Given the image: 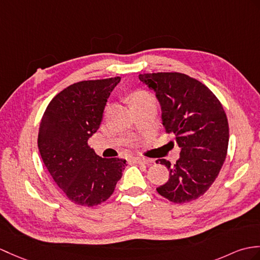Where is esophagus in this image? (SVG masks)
I'll return each instance as SVG.
<instances>
[{"instance_id": "34e87169", "label": "esophagus", "mask_w": 260, "mask_h": 260, "mask_svg": "<svg viewBox=\"0 0 260 260\" xmlns=\"http://www.w3.org/2000/svg\"><path fill=\"white\" fill-rule=\"evenodd\" d=\"M133 162H135V164H148L149 160L142 157H136V158H133Z\"/></svg>"}]
</instances>
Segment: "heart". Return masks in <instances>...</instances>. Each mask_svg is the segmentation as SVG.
I'll list each match as a JSON object with an SVG mask.
<instances>
[{
	"label": "heart",
	"mask_w": 260,
	"mask_h": 260,
	"mask_svg": "<svg viewBox=\"0 0 260 260\" xmlns=\"http://www.w3.org/2000/svg\"><path fill=\"white\" fill-rule=\"evenodd\" d=\"M150 101H155V100L152 95L147 92H145V90H138V92H136L134 95H133V99H132L133 105L143 104V103L150 102Z\"/></svg>",
	"instance_id": "1"
}]
</instances>
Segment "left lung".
<instances>
[{"label":"left lung","mask_w":260,"mask_h":260,"mask_svg":"<svg viewBox=\"0 0 260 260\" xmlns=\"http://www.w3.org/2000/svg\"><path fill=\"white\" fill-rule=\"evenodd\" d=\"M138 78L155 92L162 125L174 133L180 148L176 164L160 159L170 179L156 190L176 204L194 201L212 186L226 159L229 127L224 108L212 90L186 74L149 73Z\"/></svg>","instance_id":"8db88e82"}]
</instances>
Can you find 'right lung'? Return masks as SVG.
Listing matches in <instances>:
<instances>
[{"mask_svg":"<svg viewBox=\"0 0 260 260\" xmlns=\"http://www.w3.org/2000/svg\"><path fill=\"white\" fill-rule=\"evenodd\" d=\"M119 81L117 76L70 85L50 102L41 120L38 145L44 165L70 201L82 206L110 198L125 170V159L102 158L87 143Z\"/></svg>","mask_w":260,"mask_h":260,"instance_id":"right-lung-1","label":"right lung"}]
</instances>
